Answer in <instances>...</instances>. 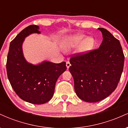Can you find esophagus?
I'll use <instances>...</instances> for the list:
<instances>
[{"label": "esophagus", "mask_w": 128, "mask_h": 128, "mask_svg": "<svg viewBox=\"0 0 128 128\" xmlns=\"http://www.w3.org/2000/svg\"><path fill=\"white\" fill-rule=\"evenodd\" d=\"M70 66H71V64H70V62H69V61H67V62H66V66H67V68L68 69Z\"/></svg>", "instance_id": "obj_1"}]
</instances>
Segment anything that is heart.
I'll return each instance as SVG.
<instances>
[{
  "label": "heart",
  "instance_id": "1",
  "mask_svg": "<svg viewBox=\"0 0 128 128\" xmlns=\"http://www.w3.org/2000/svg\"><path fill=\"white\" fill-rule=\"evenodd\" d=\"M79 46L78 52L80 54H86L90 52L94 46V40L87 37L81 34L70 35L66 36L63 44V49L68 50Z\"/></svg>",
  "mask_w": 128,
  "mask_h": 128
}]
</instances>
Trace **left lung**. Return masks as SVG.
Segmentation results:
<instances>
[{"instance_id":"left-lung-1","label":"left lung","mask_w":128,"mask_h":128,"mask_svg":"<svg viewBox=\"0 0 128 128\" xmlns=\"http://www.w3.org/2000/svg\"><path fill=\"white\" fill-rule=\"evenodd\" d=\"M103 41L98 49L72 57L69 71L74 79V91L86 102L105 99L115 90L119 82L124 56L119 40L104 28Z\"/></svg>"}]
</instances>
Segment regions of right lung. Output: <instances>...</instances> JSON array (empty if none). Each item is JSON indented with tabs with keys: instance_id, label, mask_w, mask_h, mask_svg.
<instances>
[{
	"instance_id": "obj_1",
	"label": "right lung",
	"mask_w": 128,
	"mask_h": 128,
	"mask_svg": "<svg viewBox=\"0 0 128 128\" xmlns=\"http://www.w3.org/2000/svg\"><path fill=\"white\" fill-rule=\"evenodd\" d=\"M40 27L30 25L10 42L7 56L6 71L10 82L19 98L33 104H43L52 99L60 76L67 69L66 62L56 64L43 61L37 64L28 62L23 52L25 38L40 34Z\"/></svg>"
}]
</instances>
